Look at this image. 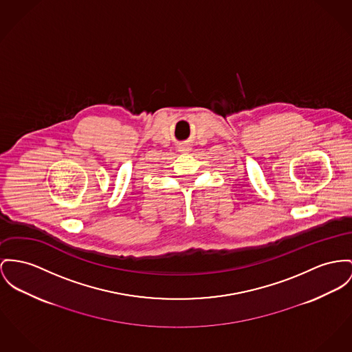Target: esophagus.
I'll return each mask as SVG.
<instances>
[{"label": "esophagus", "mask_w": 352, "mask_h": 352, "mask_svg": "<svg viewBox=\"0 0 352 352\" xmlns=\"http://www.w3.org/2000/svg\"><path fill=\"white\" fill-rule=\"evenodd\" d=\"M180 152H188V148H180Z\"/></svg>", "instance_id": "1"}]
</instances>
